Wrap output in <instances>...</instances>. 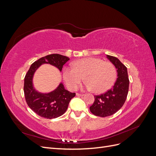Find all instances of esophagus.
<instances>
[{"label":"esophagus","mask_w":156,"mask_h":156,"mask_svg":"<svg viewBox=\"0 0 156 156\" xmlns=\"http://www.w3.org/2000/svg\"><path fill=\"white\" fill-rule=\"evenodd\" d=\"M76 96H83L84 94H79V93H77L76 94Z\"/></svg>","instance_id":"obj_1"}]
</instances>
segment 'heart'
Instances as JSON below:
<instances>
[{"label":"heart","instance_id":"obj_1","mask_svg":"<svg viewBox=\"0 0 156 156\" xmlns=\"http://www.w3.org/2000/svg\"><path fill=\"white\" fill-rule=\"evenodd\" d=\"M73 68L65 67L63 77L68 87L75 90L84 80L85 87L96 94H101L109 90L116 77L114 65L95 57L77 60L73 64Z\"/></svg>","mask_w":156,"mask_h":156}]
</instances>
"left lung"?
Wrapping results in <instances>:
<instances>
[{"mask_svg": "<svg viewBox=\"0 0 156 156\" xmlns=\"http://www.w3.org/2000/svg\"><path fill=\"white\" fill-rule=\"evenodd\" d=\"M106 57L115 66L118 77L111 90L101 95L94 96L95 100L90 107L93 115L100 117L111 116L120 110L124 104L129 90L127 68L115 56L106 55Z\"/></svg>", "mask_w": 156, "mask_h": 156, "instance_id": "obj_1", "label": "left lung"}]
</instances>
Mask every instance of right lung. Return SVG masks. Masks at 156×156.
I'll list each match as a JSON object with an SVG mask.
<instances>
[{"instance_id":"obj_1","label":"right lung","mask_w":156,"mask_h":156,"mask_svg":"<svg viewBox=\"0 0 156 156\" xmlns=\"http://www.w3.org/2000/svg\"><path fill=\"white\" fill-rule=\"evenodd\" d=\"M69 60L68 56L52 54L40 58L30 66L24 80V93L28 105L37 115L48 119L62 116L66 111L71 100L75 96V93L65 89L62 82L54 90L48 93L37 91L33 83L34 73L41 65L50 64L61 72Z\"/></svg>"}]
</instances>
